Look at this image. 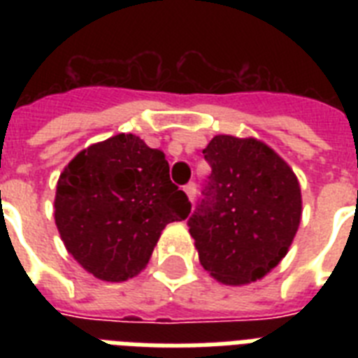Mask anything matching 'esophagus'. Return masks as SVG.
I'll use <instances>...</instances> for the list:
<instances>
[{"instance_id": "esophagus-1", "label": "esophagus", "mask_w": 358, "mask_h": 358, "mask_svg": "<svg viewBox=\"0 0 358 358\" xmlns=\"http://www.w3.org/2000/svg\"><path fill=\"white\" fill-rule=\"evenodd\" d=\"M184 191H185V195L189 196V201H191V202L195 201V195H196V185L193 184V182H191V184L185 185Z\"/></svg>"}]
</instances>
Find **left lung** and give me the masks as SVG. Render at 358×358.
Returning a JSON list of instances; mask_svg holds the SVG:
<instances>
[{
	"label": "left lung",
	"instance_id": "left-lung-1",
	"mask_svg": "<svg viewBox=\"0 0 358 358\" xmlns=\"http://www.w3.org/2000/svg\"><path fill=\"white\" fill-rule=\"evenodd\" d=\"M202 154L212 174L187 221L199 260L219 282H255L278 266L299 229L297 176L255 137L215 135Z\"/></svg>",
	"mask_w": 358,
	"mask_h": 358
}]
</instances>
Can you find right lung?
<instances>
[{
	"mask_svg": "<svg viewBox=\"0 0 358 358\" xmlns=\"http://www.w3.org/2000/svg\"><path fill=\"white\" fill-rule=\"evenodd\" d=\"M189 212L187 195L169 178L165 154L131 134L81 150L61 173L55 193L64 247L108 282L143 271L162 230Z\"/></svg>",
	"mask_w": 358,
	"mask_h": 358,
	"instance_id": "1",
	"label": "right lung"
}]
</instances>
